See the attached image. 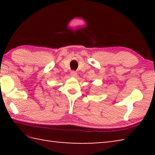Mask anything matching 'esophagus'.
Returning <instances> with one entry per match:
<instances>
[{"label": "esophagus", "mask_w": 155, "mask_h": 155, "mask_svg": "<svg viewBox=\"0 0 155 155\" xmlns=\"http://www.w3.org/2000/svg\"><path fill=\"white\" fill-rule=\"evenodd\" d=\"M70 75H71L72 77H76L77 76V72L76 71H71V72H70Z\"/></svg>", "instance_id": "obj_1"}]
</instances>
